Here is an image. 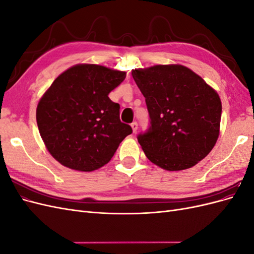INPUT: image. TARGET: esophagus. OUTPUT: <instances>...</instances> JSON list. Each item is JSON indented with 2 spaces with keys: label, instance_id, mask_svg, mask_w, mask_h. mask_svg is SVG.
<instances>
[{
  "label": "esophagus",
  "instance_id": "obj_1",
  "mask_svg": "<svg viewBox=\"0 0 254 254\" xmlns=\"http://www.w3.org/2000/svg\"><path fill=\"white\" fill-rule=\"evenodd\" d=\"M131 127H132L133 132L135 133V132H136V130H137V123H136V122H133L132 124H131Z\"/></svg>",
  "mask_w": 254,
  "mask_h": 254
}]
</instances>
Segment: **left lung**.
<instances>
[{"mask_svg": "<svg viewBox=\"0 0 254 254\" xmlns=\"http://www.w3.org/2000/svg\"><path fill=\"white\" fill-rule=\"evenodd\" d=\"M145 97L149 127L137 134L146 157L166 171L196 165L219 134L221 102L200 76L180 64L133 70Z\"/></svg>", "mask_w": 254, "mask_h": 254, "instance_id": "1", "label": "left lung"}]
</instances>
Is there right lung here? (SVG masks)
<instances>
[{
    "instance_id": "1",
    "label": "right lung",
    "mask_w": 254,
    "mask_h": 254,
    "mask_svg": "<svg viewBox=\"0 0 254 254\" xmlns=\"http://www.w3.org/2000/svg\"><path fill=\"white\" fill-rule=\"evenodd\" d=\"M125 72L77 64L60 74L37 107V125L59 163L92 172L111 160L132 128L120 120V105L108 97Z\"/></svg>"
}]
</instances>
